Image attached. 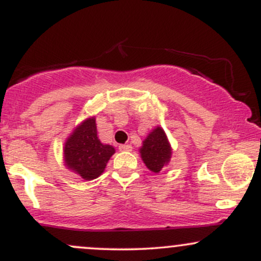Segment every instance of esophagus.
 <instances>
[{"label": "esophagus", "instance_id": "obj_1", "mask_svg": "<svg viewBox=\"0 0 261 261\" xmlns=\"http://www.w3.org/2000/svg\"><path fill=\"white\" fill-rule=\"evenodd\" d=\"M119 149H120V151H133V146L131 145H120L119 146Z\"/></svg>", "mask_w": 261, "mask_h": 261}]
</instances>
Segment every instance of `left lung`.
I'll return each instance as SVG.
<instances>
[{
    "instance_id": "left-lung-1",
    "label": "left lung",
    "mask_w": 261,
    "mask_h": 261,
    "mask_svg": "<svg viewBox=\"0 0 261 261\" xmlns=\"http://www.w3.org/2000/svg\"><path fill=\"white\" fill-rule=\"evenodd\" d=\"M140 153L147 168L154 173H160L162 168L168 164L172 149L163 128L155 127L148 135L147 139L143 141Z\"/></svg>"
}]
</instances>
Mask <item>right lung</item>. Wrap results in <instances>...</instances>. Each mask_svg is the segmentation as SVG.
I'll return each instance as SVG.
<instances>
[{"mask_svg":"<svg viewBox=\"0 0 261 261\" xmlns=\"http://www.w3.org/2000/svg\"><path fill=\"white\" fill-rule=\"evenodd\" d=\"M115 149L110 145H103L97 136L95 119L83 121L65 143L66 166L86 180L98 178Z\"/></svg>","mask_w":261,"mask_h":261,"instance_id":"obj_1","label":"right lung"}]
</instances>
